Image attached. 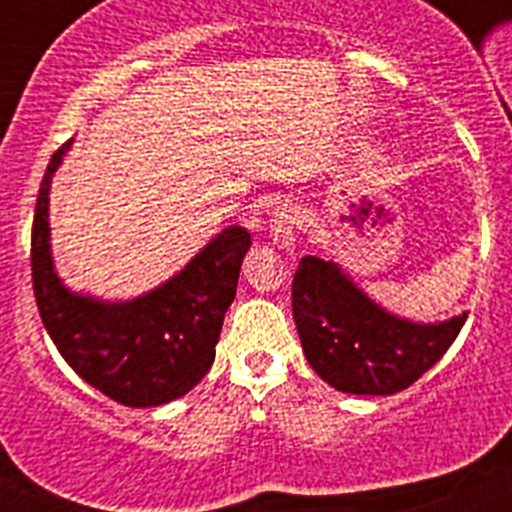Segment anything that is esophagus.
I'll return each mask as SVG.
<instances>
[{
    "label": "esophagus",
    "instance_id": "34e87169",
    "mask_svg": "<svg viewBox=\"0 0 512 512\" xmlns=\"http://www.w3.org/2000/svg\"><path fill=\"white\" fill-rule=\"evenodd\" d=\"M297 225H300V220H297V212L292 207H277V212L271 215V241L277 243L279 248H289L295 243Z\"/></svg>",
    "mask_w": 512,
    "mask_h": 512
}]
</instances>
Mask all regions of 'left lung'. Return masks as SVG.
Returning <instances> with one entry per match:
<instances>
[{"mask_svg":"<svg viewBox=\"0 0 512 512\" xmlns=\"http://www.w3.org/2000/svg\"><path fill=\"white\" fill-rule=\"evenodd\" d=\"M292 315L302 351L320 379L351 395L408 390L459 336L467 312L436 325L400 320L359 292L333 261L300 259Z\"/></svg>","mask_w":512,"mask_h":512,"instance_id":"left-lung-1","label":"left lung"}]
</instances>
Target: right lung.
Returning a JSON list of instances; mask_svg holds the SVG:
<instances>
[{"mask_svg": "<svg viewBox=\"0 0 512 512\" xmlns=\"http://www.w3.org/2000/svg\"><path fill=\"white\" fill-rule=\"evenodd\" d=\"M69 146L51 156L35 202L30 266L40 318L66 364L94 390L128 408L164 405L210 372L251 235L223 230L187 269L133 302L71 295L53 271L48 243V189Z\"/></svg>", "mask_w": 512, "mask_h": 512, "instance_id": "add662e5", "label": "right lung"}]
</instances>
